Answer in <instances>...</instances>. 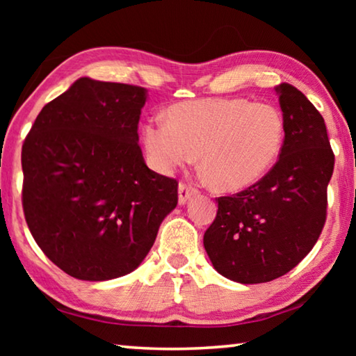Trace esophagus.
Wrapping results in <instances>:
<instances>
[{
  "label": "esophagus",
  "mask_w": 356,
  "mask_h": 356,
  "mask_svg": "<svg viewBox=\"0 0 356 356\" xmlns=\"http://www.w3.org/2000/svg\"><path fill=\"white\" fill-rule=\"evenodd\" d=\"M195 195H197V190L195 188V186L186 185V184L179 185V204L180 206H184V204L188 200H191Z\"/></svg>",
  "instance_id": "34e87169"
}]
</instances>
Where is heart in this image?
Masks as SVG:
<instances>
[{
	"label": "heart",
	"mask_w": 356,
	"mask_h": 356,
	"mask_svg": "<svg viewBox=\"0 0 356 356\" xmlns=\"http://www.w3.org/2000/svg\"><path fill=\"white\" fill-rule=\"evenodd\" d=\"M284 119L272 104L246 99H204L168 108L166 122L152 119L143 143L155 170L170 172L191 163L212 188H248L270 171L284 144Z\"/></svg>",
	"instance_id": "obj_1"
}]
</instances>
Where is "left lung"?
Returning a JSON list of instances; mask_svg holds the SVG:
<instances>
[{
    "label": "left lung",
    "instance_id": "left-lung-1",
    "mask_svg": "<svg viewBox=\"0 0 356 356\" xmlns=\"http://www.w3.org/2000/svg\"><path fill=\"white\" fill-rule=\"evenodd\" d=\"M284 119L280 160L250 188L218 197L204 234L213 268L240 284L280 278L316 245L334 168L322 114L292 84L275 88Z\"/></svg>",
    "mask_w": 356,
    "mask_h": 356
}]
</instances>
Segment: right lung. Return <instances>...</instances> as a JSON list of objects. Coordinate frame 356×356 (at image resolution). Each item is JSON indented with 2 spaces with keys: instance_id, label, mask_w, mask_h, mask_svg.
Listing matches in <instances>:
<instances>
[{
  "instance_id": "obj_1",
  "label": "right lung",
  "mask_w": 356,
  "mask_h": 356,
  "mask_svg": "<svg viewBox=\"0 0 356 356\" xmlns=\"http://www.w3.org/2000/svg\"><path fill=\"white\" fill-rule=\"evenodd\" d=\"M147 91L83 76L47 104L22 149L23 210L35 243L76 280L129 275L177 206V180L138 141Z\"/></svg>"
}]
</instances>
